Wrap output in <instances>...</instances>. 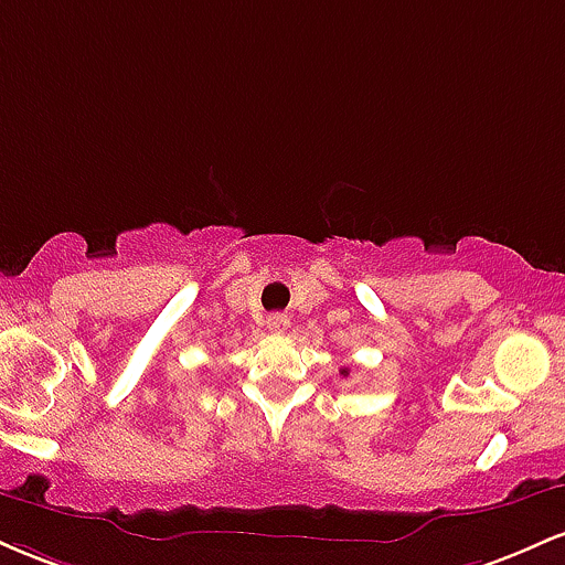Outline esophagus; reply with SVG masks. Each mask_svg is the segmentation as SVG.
<instances>
[{
	"label": "esophagus",
	"instance_id": "34e87169",
	"mask_svg": "<svg viewBox=\"0 0 565 565\" xmlns=\"http://www.w3.org/2000/svg\"><path fill=\"white\" fill-rule=\"evenodd\" d=\"M287 327H289V319L284 313H274L268 319V332L270 334H284V332H287Z\"/></svg>",
	"mask_w": 565,
	"mask_h": 565
}]
</instances>
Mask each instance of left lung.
Here are the masks:
<instances>
[{
    "mask_svg": "<svg viewBox=\"0 0 565 565\" xmlns=\"http://www.w3.org/2000/svg\"><path fill=\"white\" fill-rule=\"evenodd\" d=\"M342 374H345V377H348V369H342Z\"/></svg>",
    "mask_w": 565,
    "mask_h": 565,
    "instance_id": "8db88e82",
    "label": "left lung"
}]
</instances>
